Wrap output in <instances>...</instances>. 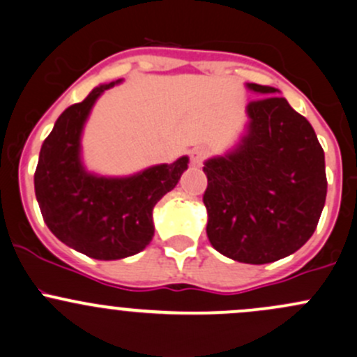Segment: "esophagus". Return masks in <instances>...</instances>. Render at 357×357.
<instances>
[{
    "mask_svg": "<svg viewBox=\"0 0 357 357\" xmlns=\"http://www.w3.org/2000/svg\"><path fill=\"white\" fill-rule=\"evenodd\" d=\"M189 156H190V165H192V167H201L203 161L206 160V156H208V153H206L203 148H194L192 151L189 153Z\"/></svg>",
    "mask_w": 357,
    "mask_h": 357,
    "instance_id": "34e87169",
    "label": "esophagus"
}]
</instances>
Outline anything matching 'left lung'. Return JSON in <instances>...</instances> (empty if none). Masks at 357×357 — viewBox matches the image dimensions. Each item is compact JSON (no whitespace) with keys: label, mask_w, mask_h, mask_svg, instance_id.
I'll return each instance as SVG.
<instances>
[{"label":"left lung","mask_w":357,"mask_h":357,"mask_svg":"<svg viewBox=\"0 0 357 357\" xmlns=\"http://www.w3.org/2000/svg\"><path fill=\"white\" fill-rule=\"evenodd\" d=\"M248 132L234 151L204 163L209 242L238 263L264 264L303 248L326 197L325 153L311 123L278 89L248 84Z\"/></svg>","instance_id":"obj_1"}]
</instances>
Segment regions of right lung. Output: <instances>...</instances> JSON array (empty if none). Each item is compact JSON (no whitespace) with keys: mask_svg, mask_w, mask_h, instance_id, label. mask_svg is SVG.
Here are the masks:
<instances>
[{"mask_svg":"<svg viewBox=\"0 0 357 357\" xmlns=\"http://www.w3.org/2000/svg\"><path fill=\"white\" fill-rule=\"evenodd\" d=\"M120 82V80H119ZM116 82L94 87L68 106L44 139L34 174L43 218L63 244L94 259L137 255L154 235L153 209L178 183L189 158L156 165L132 177L87 174L80 161V134L96 99Z\"/></svg>","mask_w":357,"mask_h":357,"instance_id":"1","label":"right lung"}]
</instances>
